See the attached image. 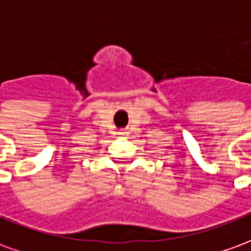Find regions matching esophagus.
I'll list each match as a JSON object with an SVG mask.
<instances>
[{
  "label": "esophagus",
  "mask_w": 251,
  "mask_h": 251,
  "mask_svg": "<svg viewBox=\"0 0 251 251\" xmlns=\"http://www.w3.org/2000/svg\"><path fill=\"white\" fill-rule=\"evenodd\" d=\"M118 134H120V136H126V130L121 129V130H118Z\"/></svg>",
  "instance_id": "obj_1"
}]
</instances>
